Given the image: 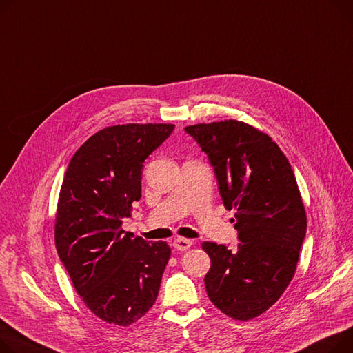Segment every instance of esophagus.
<instances>
[{
	"mask_svg": "<svg viewBox=\"0 0 353 353\" xmlns=\"http://www.w3.org/2000/svg\"><path fill=\"white\" fill-rule=\"evenodd\" d=\"M192 240H187V239H181V237H179V239H176L174 241H173V247L177 250V251H185V250H189L190 247H192Z\"/></svg>",
	"mask_w": 353,
	"mask_h": 353,
	"instance_id": "34e87169",
	"label": "esophagus"
}]
</instances>
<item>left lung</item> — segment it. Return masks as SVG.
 Returning <instances> with one entry per match:
<instances>
[{
    "label": "left lung",
    "mask_w": 353,
    "mask_h": 353,
    "mask_svg": "<svg viewBox=\"0 0 353 353\" xmlns=\"http://www.w3.org/2000/svg\"><path fill=\"white\" fill-rule=\"evenodd\" d=\"M208 157L227 210H236L239 245L204 241L210 301L248 321L265 312L294 276L307 216L288 159L272 139L239 121L184 128Z\"/></svg>",
    "instance_id": "obj_1"
}]
</instances>
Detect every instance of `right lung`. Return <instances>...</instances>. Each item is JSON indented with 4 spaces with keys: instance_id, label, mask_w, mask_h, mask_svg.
Listing matches in <instances>:
<instances>
[{
    "instance_id": "add662e5",
    "label": "right lung",
    "mask_w": 353,
    "mask_h": 353,
    "mask_svg": "<svg viewBox=\"0 0 353 353\" xmlns=\"http://www.w3.org/2000/svg\"><path fill=\"white\" fill-rule=\"evenodd\" d=\"M174 125H117L93 136L70 159L62 181L55 244L77 292L101 319L128 326L157 298L170 258L164 241L122 230L142 197L145 160Z\"/></svg>"
}]
</instances>
